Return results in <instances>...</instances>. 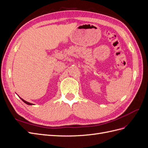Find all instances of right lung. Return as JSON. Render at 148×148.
<instances>
[{
	"label": "right lung",
	"instance_id": "obj_1",
	"mask_svg": "<svg viewBox=\"0 0 148 148\" xmlns=\"http://www.w3.org/2000/svg\"><path fill=\"white\" fill-rule=\"evenodd\" d=\"M20 99L22 100V101H23L25 103V104H28V105H33V104H31V103H30V102H27V101H25L24 99H21V98H20Z\"/></svg>",
	"mask_w": 148,
	"mask_h": 148
}]
</instances>
